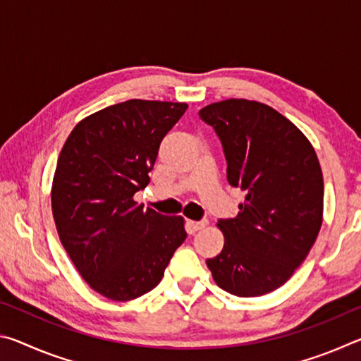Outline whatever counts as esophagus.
Here are the masks:
<instances>
[{"label": "esophagus", "mask_w": 361, "mask_h": 361, "mask_svg": "<svg viewBox=\"0 0 361 361\" xmlns=\"http://www.w3.org/2000/svg\"><path fill=\"white\" fill-rule=\"evenodd\" d=\"M186 226H188L189 231L195 232V231H199V229H204L205 226H207V221H192V219H188Z\"/></svg>", "instance_id": "obj_1"}]
</instances>
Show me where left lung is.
<instances>
[{"label": "left lung", "mask_w": 361, "mask_h": 361, "mask_svg": "<svg viewBox=\"0 0 361 361\" xmlns=\"http://www.w3.org/2000/svg\"><path fill=\"white\" fill-rule=\"evenodd\" d=\"M199 116L221 140L229 185L245 192L237 216L218 221L224 247L207 266L231 295L262 296L293 276L319 235V157L307 137L264 103L229 99Z\"/></svg>", "instance_id": "obj_1"}]
</instances>
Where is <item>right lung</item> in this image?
<instances>
[{"mask_svg": "<svg viewBox=\"0 0 361 361\" xmlns=\"http://www.w3.org/2000/svg\"><path fill=\"white\" fill-rule=\"evenodd\" d=\"M186 103L127 100L78 122L60 151L52 215L60 242L97 293L132 301L159 285L186 239L183 216L133 200Z\"/></svg>", "mask_w": 361, "mask_h": 361, "instance_id": "obj_1", "label": "right lung"}]
</instances>
